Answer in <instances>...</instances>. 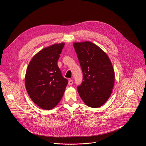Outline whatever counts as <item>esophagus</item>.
<instances>
[{
    "instance_id": "obj_1",
    "label": "esophagus",
    "mask_w": 146,
    "mask_h": 146,
    "mask_svg": "<svg viewBox=\"0 0 146 146\" xmlns=\"http://www.w3.org/2000/svg\"><path fill=\"white\" fill-rule=\"evenodd\" d=\"M73 84V80L70 79V80L68 81V85H72Z\"/></svg>"
}]
</instances>
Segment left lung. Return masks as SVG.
I'll list each match as a JSON object with an SVG mask.
<instances>
[{"instance_id":"1","label":"left lung","mask_w":146,"mask_h":146,"mask_svg":"<svg viewBox=\"0 0 146 146\" xmlns=\"http://www.w3.org/2000/svg\"><path fill=\"white\" fill-rule=\"evenodd\" d=\"M82 70L83 79L77 86L85 104L97 108L102 106L111 94L114 83V72L107 54L89 42L73 44Z\"/></svg>"}]
</instances>
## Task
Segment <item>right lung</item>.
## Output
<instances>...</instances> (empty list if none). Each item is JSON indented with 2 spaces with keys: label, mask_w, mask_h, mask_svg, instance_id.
I'll list each match as a JSON object with an SVG mask.
<instances>
[{
  "label": "right lung",
  "mask_w": 146,
  "mask_h": 146,
  "mask_svg": "<svg viewBox=\"0 0 146 146\" xmlns=\"http://www.w3.org/2000/svg\"><path fill=\"white\" fill-rule=\"evenodd\" d=\"M64 46L61 43L42 49L28 64L26 90L32 100L44 110L52 109L58 104L68 82L57 65Z\"/></svg>",
  "instance_id": "obj_1"
}]
</instances>
